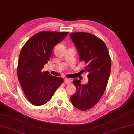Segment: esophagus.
Wrapping results in <instances>:
<instances>
[{
	"label": "esophagus",
	"instance_id": "1",
	"mask_svg": "<svg viewBox=\"0 0 134 134\" xmlns=\"http://www.w3.org/2000/svg\"><path fill=\"white\" fill-rule=\"evenodd\" d=\"M64 82L65 84H69V83H70V82H71V80L69 79H67V78H65Z\"/></svg>",
	"mask_w": 134,
	"mask_h": 134
}]
</instances>
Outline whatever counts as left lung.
I'll return each mask as SVG.
<instances>
[{
    "instance_id": "left-lung-1",
    "label": "left lung",
    "mask_w": 134,
    "mask_h": 134,
    "mask_svg": "<svg viewBox=\"0 0 134 134\" xmlns=\"http://www.w3.org/2000/svg\"><path fill=\"white\" fill-rule=\"evenodd\" d=\"M80 61H84L86 66L88 82L81 84L75 79L73 83L76 91L70 96L74 107L80 110L90 109L97 104L106 88L111 70V59L107 48L102 40L87 32L70 33Z\"/></svg>"
}]
</instances>
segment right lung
Wrapping results in <instances>:
<instances>
[{
    "mask_svg": "<svg viewBox=\"0 0 134 134\" xmlns=\"http://www.w3.org/2000/svg\"><path fill=\"white\" fill-rule=\"evenodd\" d=\"M68 32L42 31L26 42L20 52L17 76L27 99L34 105L47 103L64 81L48 71L42 72L51 57L54 47L61 42Z\"/></svg>",
    "mask_w": 134,
    "mask_h": 134,
    "instance_id": "right-lung-1",
    "label": "right lung"
}]
</instances>
